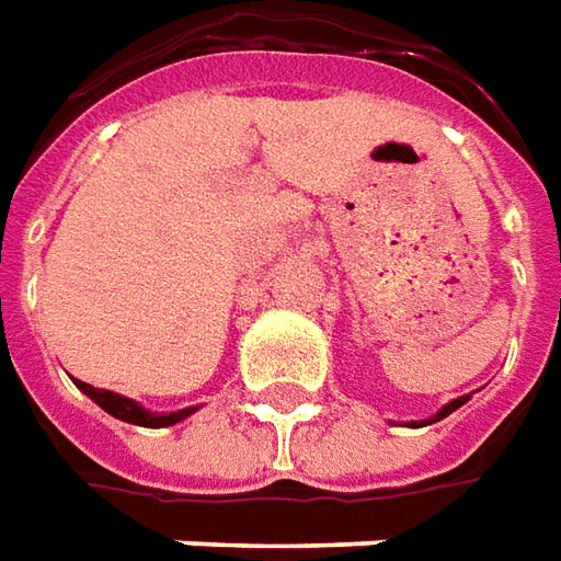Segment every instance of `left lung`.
<instances>
[{
    "label": "left lung",
    "instance_id": "left-lung-1",
    "mask_svg": "<svg viewBox=\"0 0 561 561\" xmlns=\"http://www.w3.org/2000/svg\"><path fill=\"white\" fill-rule=\"evenodd\" d=\"M467 399H470V396H457V399H451V402H448V405H445V409L436 411V414H433V417H430V421H411V426L436 424V421H442V417H448V414H451V411L460 409V405H463V402H467Z\"/></svg>",
    "mask_w": 561,
    "mask_h": 561
}]
</instances>
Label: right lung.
I'll use <instances>...</instances> for the list:
<instances>
[{
    "label": "right lung",
    "mask_w": 561,
    "mask_h": 561,
    "mask_svg": "<svg viewBox=\"0 0 561 561\" xmlns=\"http://www.w3.org/2000/svg\"><path fill=\"white\" fill-rule=\"evenodd\" d=\"M76 387L85 392L89 399H94L106 414L119 417V421H125V424L152 426V430L181 424L184 417H190V414L196 411V409H181V411H171V414H156V411H147L144 405H137L135 399H128V396H119V392H110V390H98V387H91V383H85V380H76Z\"/></svg>",
    "instance_id": "obj_1"
}]
</instances>
